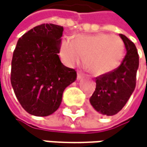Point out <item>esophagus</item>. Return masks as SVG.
Returning <instances> with one entry per match:
<instances>
[{"label":"esophagus","mask_w":147,"mask_h":147,"mask_svg":"<svg viewBox=\"0 0 147 147\" xmlns=\"http://www.w3.org/2000/svg\"><path fill=\"white\" fill-rule=\"evenodd\" d=\"M84 73H82V72H80V71H78V79L79 80V79H82L83 78H84Z\"/></svg>","instance_id":"esophagus-1"}]
</instances>
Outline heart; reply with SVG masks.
<instances>
[{"label": "heart", "instance_id": "1", "mask_svg": "<svg viewBox=\"0 0 147 147\" xmlns=\"http://www.w3.org/2000/svg\"><path fill=\"white\" fill-rule=\"evenodd\" d=\"M124 54V44L115 35L98 33L76 35L73 40L64 38L61 42L60 57L63 63L72 67L84 56L86 68L93 75L111 72L120 65Z\"/></svg>", "mask_w": 147, "mask_h": 147}]
</instances>
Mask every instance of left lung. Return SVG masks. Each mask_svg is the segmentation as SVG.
<instances>
[{"label": "left lung", "instance_id": "obj_1", "mask_svg": "<svg viewBox=\"0 0 147 147\" xmlns=\"http://www.w3.org/2000/svg\"><path fill=\"white\" fill-rule=\"evenodd\" d=\"M120 37L126 48V55L118 68L96 78V88L90 98L92 108L103 115H114L119 112L136 87L138 54L132 41L123 34Z\"/></svg>", "mask_w": 147, "mask_h": 147}]
</instances>
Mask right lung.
<instances>
[{
	"label": "right lung",
	"instance_id": "add662e5",
	"mask_svg": "<svg viewBox=\"0 0 147 147\" xmlns=\"http://www.w3.org/2000/svg\"><path fill=\"white\" fill-rule=\"evenodd\" d=\"M63 27L42 24L18 41L11 61L10 81L23 109L36 116L56 111L64 89L77 78L74 69L59 58Z\"/></svg>",
	"mask_w": 147,
	"mask_h": 147
}]
</instances>
